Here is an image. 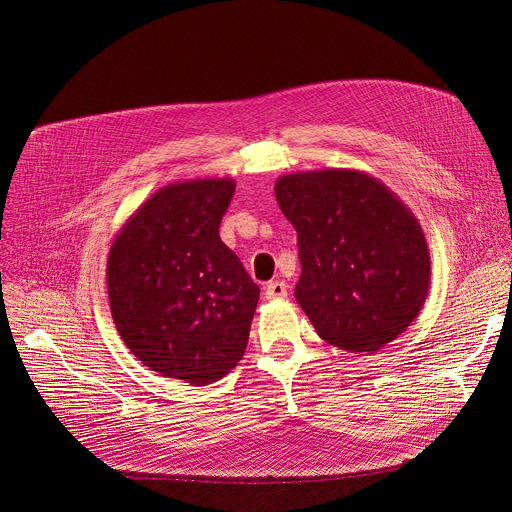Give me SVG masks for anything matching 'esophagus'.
Returning <instances> with one entry per match:
<instances>
[{
    "instance_id": "obj_1",
    "label": "esophagus",
    "mask_w": 512,
    "mask_h": 512,
    "mask_svg": "<svg viewBox=\"0 0 512 512\" xmlns=\"http://www.w3.org/2000/svg\"><path fill=\"white\" fill-rule=\"evenodd\" d=\"M266 299H285L287 297V285L282 280H272L264 287Z\"/></svg>"
}]
</instances>
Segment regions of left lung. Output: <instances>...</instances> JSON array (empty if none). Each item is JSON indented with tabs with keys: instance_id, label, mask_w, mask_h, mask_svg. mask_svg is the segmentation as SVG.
<instances>
[{
	"instance_id": "left-lung-1",
	"label": "left lung",
	"mask_w": 512,
	"mask_h": 512,
	"mask_svg": "<svg viewBox=\"0 0 512 512\" xmlns=\"http://www.w3.org/2000/svg\"><path fill=\"white\" fill-rule=\"evenodd\" d=\"M280 211L297 230L295 297L317 335L374 354L419 315L431 260L413 211L382 181L352 168L280 177Z\"/></svg>"
}]
</instances>
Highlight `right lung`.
<instances>
[{
	"label": "right lung",
	"mask_w": 512,
	"mask_h": 512,
	"mask_svg": "<svg viewBox=\"0 0 512 512\" xmlns=\"http://www.w3.org/2000/svg\"><path fill=\"white\" fill-rule=\"evenodd\" d=\"M232 179L166 185L122 225L107 256L111 317L152 372L195 386L242 360L260 289L219 238Z\"/></svg>",
	"instance_id": "add662e5"
}]
</instances>
